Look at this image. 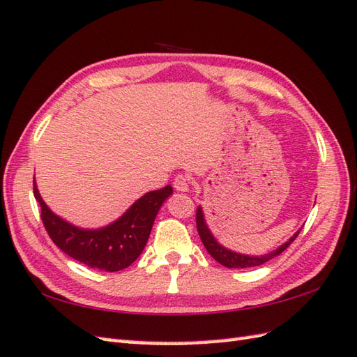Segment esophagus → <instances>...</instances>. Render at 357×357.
I'll return each instance as SVG.
<instances>
[{"label": "esophagus", "instance_id": "esophagus-1", "mask_svg": "<svg viewBox=\"0 0 357 357\" xmlns=\"http://www.w3.org/2000/svg\"><path fill=\"white\" fill-rule=\"evenodd\" d=\"M173 187L176 188L178 192H187L188 187H190V178L187 174H178L173 181Z\"/></svg>", "mask_w": 357, "mask_h": 357}]
</instances>
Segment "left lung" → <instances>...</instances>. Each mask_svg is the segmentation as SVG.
<instances>
[{"label": "left lung", "mask_w": 357, "mask_h": 357, "mask_svg": "<svg viewBox=\"0 0 357 357\" xmlns=\"http://www.w3.org/2000/svg\"><path fill=\"white\" fill-rule=\"evenodd\" d=\"M196 227H198L199 238L202 241L204 247H206V250L210 253V256L227 268H248V267H257V265H262L265 262H268L270 259H273V257H276V256L282 253L284 250L288 245H290L296 238H298V234L301 231L299 230L298 233H294V236H291L290 239L285 242V244H282L279 248H276L275 252H271L268 255H264V256H248V255H241V253H236V252H231V250H227L225 247L219 244V242L213 238V234H211V231L208 230L201 207L196 208Z\"/></svg>", "instance_id": "1"}]
</instances>
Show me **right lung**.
<instances>
[{
  "label": "right lung",
  "instance_id": "1",
  "mask_svg": "<svg viewBox=\"0 0 357 357\" xmlns=\"http://www.w3.org/2000/svg\"><path fill=\"white\" fill-rule=\"evenodd\" d=\"M173 193L172 185L149 192L118 221L98 230H84L56 216L45 206L33 179V195L41 207V219L50 239L73 259L101 271H119L132 265L147 244L162 202Z\"/></svg>",
  "mask_w": 357,
  "mask_h": 357
}]
</instances>
